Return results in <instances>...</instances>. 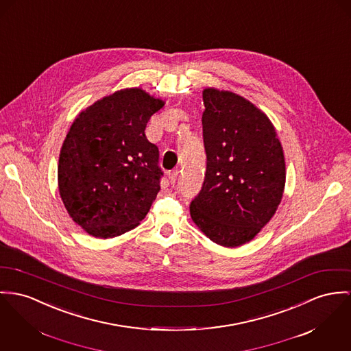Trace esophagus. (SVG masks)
I'll list each match as a JSON object with an SVG mask.
<instances>
[{"label": "esophagus", "mask_w": 351, "mask_h": 351, "mask_svg": "<svg viewBox=\"0 0 351 351\" xmlns=\"http://www.w3.org/2000/svg\"><path fill=\"white\" fill-rule=\"evenodd\" d=\"M178 175H179V171H178V169L169 172V180H171L172 184H175V182H176V179H178Z\"/></svg>", "instance_id": "obj_1"}]
</instances>
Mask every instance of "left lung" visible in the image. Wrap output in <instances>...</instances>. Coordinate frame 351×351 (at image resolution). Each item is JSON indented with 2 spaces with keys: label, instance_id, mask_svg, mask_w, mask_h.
<instances>
[{
  "label": "left lung",
  "instance_id": "1",
  "mask_svg": "<svg viewBox=\"0 0 351 351\" xmlns=\"http://www.w3.org/2000/svg\"><path fill=\"white\" fill-rule=\"evenodd\" d=\"M204 182L189 204L196 226L224 247L251 241L285 189L283 149L269 117L232 92L204 89Z\"/></svg>",
  "mask_w": 351,
  "mask_h": 351
}]
</instances>
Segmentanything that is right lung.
Instances as JSON below:
<instances>
[{
    "mask_svg": "<svg viewBox=\"0 0 351 351\" xmlns=\"http://www.w3.org/2000/svg\"><path fill=\"white\" fill-rule=\"evenodd\" d=\"M164 106L138 88L114 92L81 112L64 140L58 189L71 217L96 238H114L149 211L164 176L145 137Z\"/></svg>",
    "mask_w": 351,
    "mask_h": 351,
    "instance_id": "obj_1",
    "label": "right lung"
}]
</instances>
